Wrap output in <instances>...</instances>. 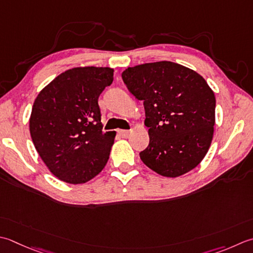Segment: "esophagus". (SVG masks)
<instances>
[{
  "label": "esophagus",
  "mask_w": 253,
  "mask_h": 253,
  "mask_svg": "<svg viewBox=\"0 0 253 253\" xmlns=\"http://www.w3.org/2000/svg\"><path fill=\"white\" fill-rule=\"evenodd\" d=\"M117 133L123 138H126L130 133V130H124V129H118Z\"/></svg>",
  "instance_id": "esophagus-1"
}]
</instances>
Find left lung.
I'll return each mask as SVG.
<instances>
[{"label":"left lung","mask_w":253,"mask_h":253,"mask_svg":"<svg viewBox=\"0 0 253 253\" xmlns=\"http://www.w3.org/2000/svg\"><path fill=\"white\" fill-rule=\"evenodd\" d=\"M122 78L145 106L150 140L139 153L142 162L167 177L199 166L210 149L215 125L216 98L205 79L171 61L128 68Z\"/></svg>","instance_id":"obj_1"}]
</instances>
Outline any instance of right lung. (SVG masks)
<instances>
[{"label":"right lung","mask_w":253,"mask_h":253,"mask_svg":"<svg viewBox=\"0 0 253 253\" xmlns=\"http://www.w3.org/2000/svg\"><path fill=\"white\" fill-rule=\"evenodd\" d=\"M113 76L107 67L72 68L35 100L29 131L38 155L59 180L81 184L106 166L116 132L102 130L98 96Z\"/></svg>","instance_id":"right-lung-1"}]
</instances>
